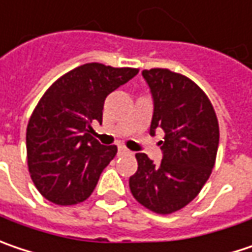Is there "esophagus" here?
I'll return each instance as SVG.
<instances>
[{
    "mask_svg": "<svg viewBox=\"0 0 252 252\" xmlns=\"http://www.w3.org/2000/svg\"><path fill=\"white\" fill-rule=\"evenodd\" d=\"M131 151L126 148L124 145H118V154H121V156H126V154H129Z\"/></svg>",
    "mask_w": 252,
    "mask_h": 252,
    "instance_id": "esophagus-1",
    "label": "esophagus"
}]
</instances>
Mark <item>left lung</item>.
<instances>
[{"label":"left lung","mask_w":252,"mask_h":252,"mask_svg":"<svg viewBox=\"0 0 252 252\" xmlns=\"http://www.w3.org/2000/svg\"><path fill=\"white\" fill-rule=\"evenodd\" d=\"M153 96L150 134L164 131L162 159L135 154L138 170L129 177L134 198L157 214H171L194 200L214 168L220 128L214 108L200 87L170 69H144Z\"/></svg>","instance_id":"1"}]
</instances>
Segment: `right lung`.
I'll list each match as a JSON object with an SVG mask.
<instances>
[{
	"label": "right lung",
	"mask_w": 252,
	"mask_h": 252,
	"mask_svg": "<svg viewBox=\"0 0 252 252\" xmlns=\"http://www.w3.org/2000/svg\"><path fill=\"white\" fill-rule=\"evenodd\" d=\"M137 74L135 68L91 63L63 75L42 95L27 126L28 170L42 197L74 205L93 194L117 147L99 144L91 123H102L105 98Z\"/></svg>",
	"instance_id": "obj_1"
}]
</instances>
